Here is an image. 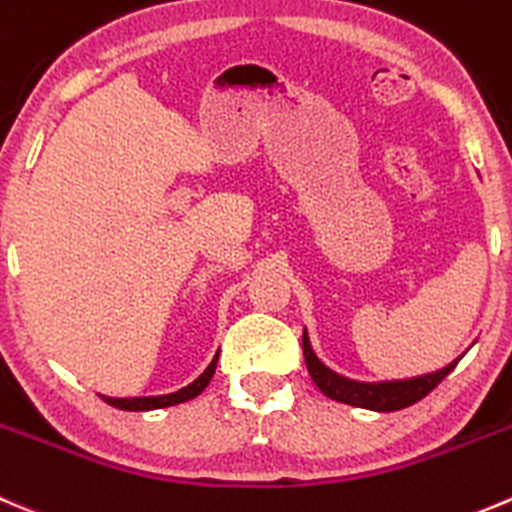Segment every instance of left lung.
<instances>
[{
    "label": "left lung",
    "instance_id": "8db88e82",
    "mask_svg": "<svg viewBox=\"0 0 512 512\" xmlns=\"http://www.w3.org/2000/svg\"><path fill=\"white\" fill-rule=\"evenodd\" d=\"M302 352H305L307 372H310L312 382L320 388L322 395H327L330 400L337 403L352 405V408H365L375 410V413H395V410H403L415 405L418 400H423L430 390H435L445 377L453 372V367L460 362L453 360L450 365L440 367V370L428 372V375L408 377V380H382V382H360L350 380L345 375H337L335 370L325 365L320 357L315 355L310 345V337L307 330L302 332Z\"/></svg>",
    "mask_w": 512,
    "mask_h": 512
}]
</instances>
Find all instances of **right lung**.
I'll return each mask as SVG.
<instances>
[{
  "label": "right lung",
  "instance_id": "right-lung-1",
  "mask_svg": "<svg viewBox=\"0 0 512 512\" xmlns=\"http://www.w3.org/2000/svg\"><path fill=\"white\" fill-rule=\"evenodd\" d=\"M215 367H217V355L215 360L207 365V370L202 372L200 377H197L195 382H190L187 388L177 390V393H170V395H155V398H107V395H102L104 403H109L112 408H119V410H130V413H145V410H160V408H170V405H180V403H187V400L197 398V395L202 393V390L210 385L212 375H215Z\"/></svg>",
  "mask_w": 512,
  "mask_h": 512
}]
</instances>
